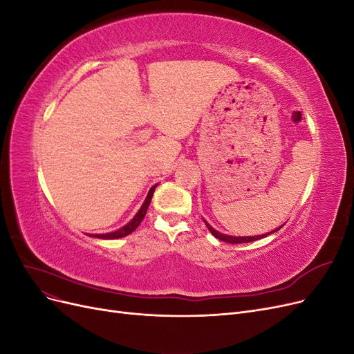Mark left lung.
Wrapping results in <instances>:
<instances>
[{"mask_svg":"<svg viewBox=\"0 0 354 354\" xmlns=\"http://www.w3.org/2000/svg\"><path fill=\"white\" fill-rule=\"evenodd\" d=\"M205 224H207V227H208V230L214 234V236H216L217 239H220V241H223V242H227V243H246V242H252V241H259V239H261V238H266V236H269V234H272V233H274V232H277L279 230L281 227H283V226H281V227H277V229H274L273 232H269V233H264V234H257V236H229V234H223V233H220V232H217L216 229L214 227H211L209 224L205 221Z\"/></svg>","mask_w":354,"mask_h":354,"instance_id":"1","label":"left lung"}]
</instances>
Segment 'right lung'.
Instances as JSON below:
<instances>
[{
	"instance_id": "1",
	"label": "right lung",
	"mask_w": 354,
	"mask_h": 354,
	"mask_svg": "<svg viewBox=\"0 0 354 354\" xmlns=\"http://www.w3.org/2000/svg\"><path fill=\"white\" fill-rule=\"evenodd\" d=\"M155 187H156V185L149 190V194H147V196H146V199H145V202H143V205H142V208L138 209V212L134 216V218L128 223V224H125L124 227H121V229H118V230H115V232H111V233H102V234H90V236H94V238H99V239H120V238H124V236H127V234H130V233H133L137 227H138V224H140L142 221H143V218H145V216H146V211H147V208H149V203H151V201H152V196H153V192H155Z\"/></svg>"
}]
</instances>
